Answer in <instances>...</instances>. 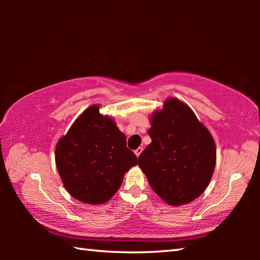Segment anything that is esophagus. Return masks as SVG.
I'll use <instances>...</instances> for the list:
<instances>
[{"instance_id": "1", "label": "esophagus", "mask_w": 260, "mask_h": 260, "mask_svg": "<svg viewBox=\"0 0 260 260\" xmlns=\"http://www.w3.org/2000/svg\"><path fill=\"white\" fill-rule=\"evenodd\" d=\"M142 150H143V148H141V147H139L138 149H136V150H135V155H136V157H139V156L141 155V152H142Z\"/></svg>"}]
</instances>
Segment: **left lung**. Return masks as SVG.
<instances>
[{"mask_svg": "<svg viewBox=\"0 0 260 260\" xmlns=\"http://www.w3.org/2000/svg\"><path fill=\"white\" fill-rule=\"evenodd\" d=\"M151 143L139 157L149 184L165 203H190L208 188L217 150L210 131L186 103L167 99L150 116Z\"/></svg>", "mask_w": 260, "mask_h": 260, "instance_id": "1", "label": "left lung"}]
</instances>
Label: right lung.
Segmentation results:
<instances>
[{
  "instance_id": "add662e5",
  "label": "right lung",
  "mask_w": 260,
  "mask_h": 260,
  "mask_svg": "<svg viewBox=\"0 0 260 260\" xmlns=\"http://www.w3.org/2000/svg\"><path fill=\"white\" fill-rule=\"evenodd\" d=\"M55 161L70 195L82 203L99 205L117 192L138 158L126 147V136L113 118L100 113V105L94 104L58 140Z\"/></svg>"
}]
</instances>
